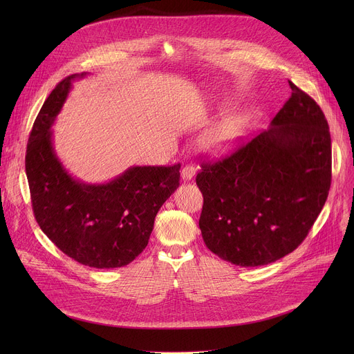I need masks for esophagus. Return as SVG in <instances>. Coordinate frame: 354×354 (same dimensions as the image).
I'll use <instances>...</instances> for the list:
<instances>
[{
    "instance_id": "1",
    "label": "esophagus",
    "mask_w": 354,
    "mask_h": 354,
    "mask_svg": "<svg viewBox=\"0 0 354 354\" xmlns=\"http://www.w3.org/2000/svg\"><path fill=\"white\" fill-rule=\"evenodd\" d=\"M194 172H196L194 165H192V164L185 165V167L182 168V172H180L182 179H183V180H190V179L194 176Z\"/></svg>"
}]
</instances>
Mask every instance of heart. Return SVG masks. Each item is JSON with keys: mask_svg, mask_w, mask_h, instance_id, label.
<instances>
[{"mask_svg": "<svg viewBox=\"0 0 354 354\" xmlns=\"http://www.w3.org/2000/svg\"><path fill=\"white\" fill-rule=\"evenodd\" d=\"M243 133V120L238 115H228L214 123L200 140L201 147L213 154L230 151Z\"/></svg>", "mask_w": 354, "mask_h": 354, "instance_id": "1", "label": "heart"}]
</instances>
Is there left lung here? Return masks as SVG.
<instances>
[{
	"label": "left lung",
	"mask_w": 354,
	"mask_h": 354,
	"mask_svg": "<svg viewBox=\"0 0 354 354\" xmlns=\"http://www.w3.org/2000/svg\"><path fill=\"white\" fill-rule=\"evenodd\" d=\"M291 96L270 127L216 162H203L198 227L206 246L232 265L281 259L306 239L328 198L330 133L315 100L288 81Z\"/></svg>",
	"instance_id": "obj_1"
}]
</instances>
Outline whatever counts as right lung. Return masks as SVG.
<instances>
[{"mask_svg":"<svg viewBox=\"0 0 354 354\" xmlns=\"http://www.w3.org/2000/svg\"><path fill=\"white\" fill-rule=\"evenodd\" d=\"M85 75L59 82L33 123L25 158L32 207L41 231L67 257L89 268H122L145 249L158 210L179 186L180 164L130 167L99 185L73 178L56 156L52 126L73 82Z\"/></svg>","mask_w":354,"mask_h":354,"instance_id":"right-lung-1","label":"right lung"}]
</instances>
